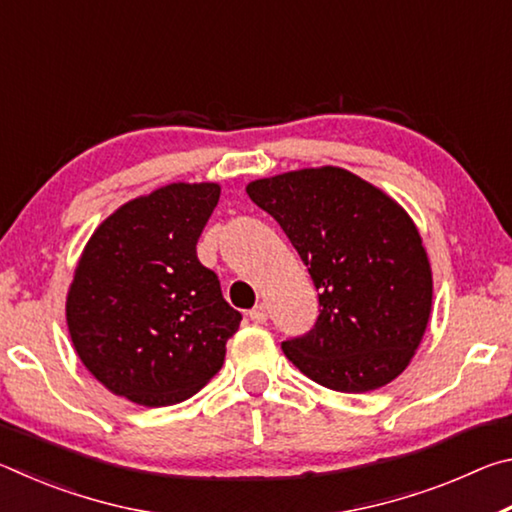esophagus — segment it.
<instances>
[{
	"label": "esophagus",
	"mask_w": 512,
	"mask_h": 512,
	"mask_svg": "<svg viewBox=\"0 0 512 512\" xmlns=\"http://www.w3.org/2000/svg\"><path fill=\"white\" fill-rule=\"evenodd\" d=\"M248 318L253 320V323H257V325H262V323H266V318H268V309H266V305L264 302H259L257 307H253L248 311Z\"/></svg>",
	"instance_id": "34e87169"
}]
</instances>
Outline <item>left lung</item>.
Here are the masks:
<instances>
[{
    "label": "left lung",
    "mask_w": 512,
    "mask_h": 512,
    "mask_svg": "<svg viewBox=\"0 0 512 512\" xmlns=\"http://www.w3.org/2000/svg\"><path fill=\"white\" fill-rule=\"evenodd\" d=\"M246 192L280 223L318 291L307 334L282 343L316 384L341 393L386 386L409 366L431 314V266L400 205L339 167L255 180Z\"/></svg>",
    "instance_id": "1"
}]
</instances>
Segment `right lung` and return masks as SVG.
<instances>
[{"label": "right lung", "instance_id": "add662e5", "mask_svg": "<svg viewBox=\"0 0 512 512\" xmlns=\"http://www.w3.org/2000/svg\"><path fill=\"white\" fill-rule=\"evenodd\" d=\"M216 183H173L121 205L85 246L67 293L74 350L110 393L142 406L187 400L223 366L241 314L196 244Z\"/></svg>", "mask_w": 512, "mask_h": 512}]
</instances>
